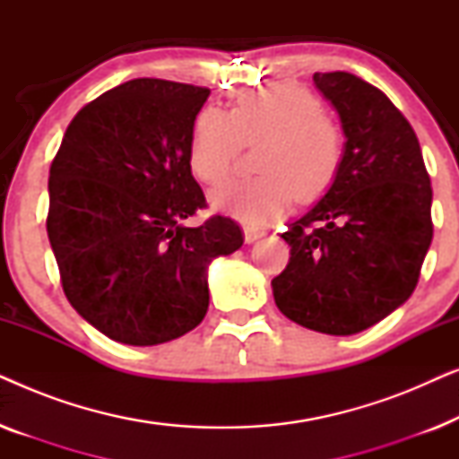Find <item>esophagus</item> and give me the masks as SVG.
<instances>
[{
    "mask_svg": "<svg viewBox=\"0 0 459 459\" xmlns=\"http://www.w3.org/2000/svg\"><path fill=\"white\" fill-rule=\"evenodd\" d=\"M263 236H265V231H263V230H256V228H250V225H244V242H247V244H253V242H256Z\"/></svg>",
    "mask_w": 459,
    "mask_h": 459,
    "instance_id": "obj_1",
    "label": "esophagus"
}]
</instances>
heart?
Returning a JSON list of instances; mask_svg holds the SVG:
<instances>
[{"label": "heart", "instance_id": "obj_1", "mask_svg": "<svg viewBox=\"0 0 459 459\" xmlns=\"http://www.w3.org/2000/svg\"><path fill=\"white\" fill-rule=\"evenodd\" d=\"M244 146H259V175L217 187L211 203L248 225L281 217L294 198L313 204L328 196L347 154L341 125L297 83L263 87L238 98L230 112L204 108L194 121L187 162L200 181L215 186L230 178Z\"/></svg>", "mask_w": 459, "mask_h": 459}]
</instances>
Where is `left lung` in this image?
<instances>
[{
    "mask_svg": "<svg viewBox=\"0 0 459 459\" xmlns=\"http://www.w3.org/2000/svg\"><path fill=\"white\" fill-rule=\"evenodd\" d=\"M313 81L341 117L347 154L328 196L280 234L290 259L272 286L288 319L349 336L416 290L432 242V187L416 131L378 87L344 71Z\"/></svg>",
    "mask_w": 459,
    "mask_h": 459,
    "instance_id": "left-lung-1",
    "label": "left lung"
}]
</instances>
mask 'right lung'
Segmentation results:
<instances>
[{"instance_id": "add662e5", "label": "right lung", "mask_w": 459, "mask_h": 459, "mask_svg": "<svg viewBox=\"0 0 459 459\" xmlns=\"http://www.w3.org/2000/svg\"><path fill=\"white\" fill-rule=\"evenodd\" d=\"M211 90L134 79L85 104L49 167L48 238L62 290L112 341L152 347L196 328L206 267L242 247L234 219L187 217L206 198L187 146Z\"/></svg>"}]
</instances>
